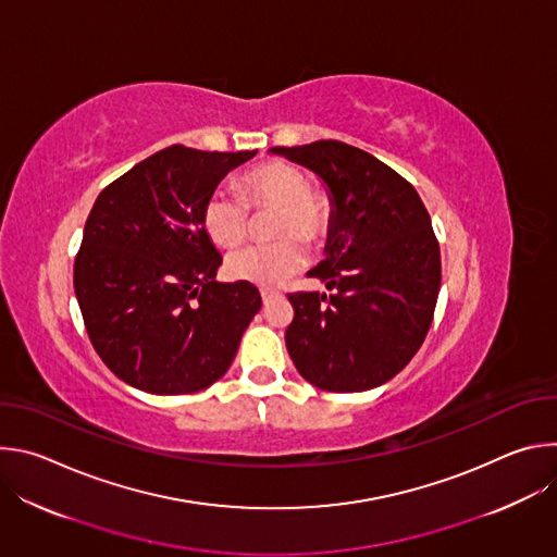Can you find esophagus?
I'll return each mask as SVG.
<instances>
[{
    "label": "esophagus",
    "mask_w": 557,
    "mask_h": 557,
    "mask_svg": "<svg viewBox=\"0 0 557 557\" xmlns=\"http://www.w3.org/2000/svg\"><path fill=\"white\" fill-rule=\"evenodd\" d=\"M260 293H262V301H264V306H269L273 299H277V297H280V293H277V290H273V288H262Z\"/></svg>",
    "instance_id": "1"
}]
</instances>
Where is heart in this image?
Here are the masks:
<instances>
[{
    "mask_svg": "<svg viewBox=\"0 0 557 557\" xmlns=\"http://www.w3.org/2000/svg\"><path fill=\"white\" fill-rule=\"evenodd\" d=\"M245 200L228 191H213L202 207V226L218 247L240 245L249 233V208L277 209L273 220V245L233 251L224 271L231 280L256 286H280L299 273L306 262V243H317L329 228L331 205L320 191L308 189L306 174L284 161H271L243 178Z\"/></svg>",
    "mask_w": 557,
    "mask_h": 557,
    "instance_id": "obj_1",
    "label": "heart"
}]
</instances>
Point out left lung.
Here are the masks:
<instances>
[{"label":"left lung","mask_w":557,"mask_h":557,"mask_svg":"<svg viewBox=\"0 0 557 557\" xmlns=\"http://www.w3.org/2000/svg\"><path fill=\"white\" fill-rule=\"evenodd\" d=\"M269 151L312 172L331 200L326 260L308 277L333 293L288 295L286 350L314 387L383 385L417 355L434 317L441 251L430 213L406 178L359 147L317 140Z\"/></svg>","instance_id":"8db88e82"}]
</instances>
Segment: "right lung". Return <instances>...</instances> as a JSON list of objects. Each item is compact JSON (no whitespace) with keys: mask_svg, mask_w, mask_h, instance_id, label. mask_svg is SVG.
<instances>
[{"mask_svg":"<svg viewBox=\"0 0 557 557\" xmlns=\"http://www.w3.org/2000/svg\"><path fill=\"white\" fill-rule=\"evenodd\" d=\"M256 153L172 145L99 194L74 293L95 350L127 385L191 394L228 370L262 297L249 282H215L222 256L202 207Z\"/></svg>","mask_w":557,"mask_h":557,"instance_id":"right-lung-1","label":"right lung"}]
</instances>
